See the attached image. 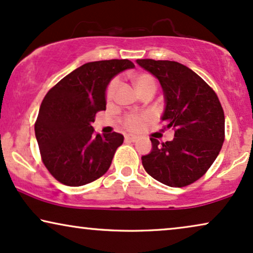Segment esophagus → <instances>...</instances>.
Listing matches in <instances>:
<instances>
[{"mask_svg":"<svg viewBox=\"0 0 253 253\" xmlns=\"http://www.w3.org/2000/svg\"><path fill=\"white\" fill-rule=\"evenodd\" d=\"M137 139H139V137L137 136H135V135H126L125 136V140H126V141H132V142H135V141H137Z\"/></svg>","mask_w":253,"mask_h":253,"instance_id":"34e87169","label":"esophagus"}]
</instances>
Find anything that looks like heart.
I'll use <instances>...</instances> for the list:
<instances>
[{"label":"heart","mask_w":253,"mask_h":253,"mask_svg":"<svg viewBox=\"0 0 253 253\" xmlns=\"http://www.w3.org/2000/svg\"><path fill=\"white\" fill-rule=\"evenodd\" d=\"M132 82L134 87L136 88L137 93L143 94L146 92H155L156 89V79L155 77L150 73L147 72H140L135 73L132 77ZM118 82L117 78L112 79L110 84L107 85L106 92H105V97H106V100L110 101L114 98V94H116V91L118 88ZM149 119L148 114H128L124 118L123 125L125 128L128 130H133V132H136V130H140L142 128L143 124L146 123L147 120Z\"/></svg>","instance_id":"b5f03b06"}]
</instances>
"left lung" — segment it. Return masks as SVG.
I'll return each instance as SVG.
<instances>
[{"mask_svg":"<svg viewBox=\"0 0 253 253\" xmlns=\"http://www.w3.org/2000/svg\"><path fill=\"white\" fill-rule=\"evenodd\" d=\"M159 79L166 99L162 123L174 129L171 141L150 137L153 149L142 156L145 170L156 181L181 188L211 167L225 137V118L215 91L193 70L171 60L137 59Z\"/></svg>","mask_w":253,"mask_h":253,"instance_id":"obj_1","label":"left lung"}]
</instances>
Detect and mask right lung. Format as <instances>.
Wrapping results in <instances>:
<instances>
[{
    "instance_id": "1",
    "label": "right lung",
    "mask_w": 253,
    "mask_h": 253,
    "mask_svg": "<svg viewBox=\"0 0 253 253\" xmlns=\"http://www.w3.org/2000/svg\"><path fill=\"white\" fill-rule=\"evenodd\" d=\"M134 68L128 59L86 63L49 89L42 101L35 134L42 161L60 183L79 187L108 170L119 133L94 134L95 114L106 110L105 91L114 76Z\"/></svg>"
}]
</instances>
